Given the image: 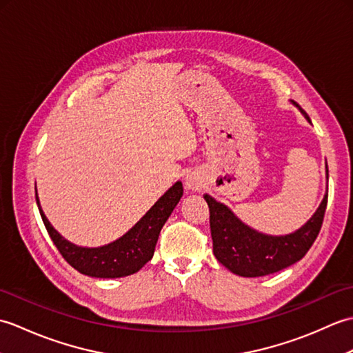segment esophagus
Returning a JSON list of instances; mask_svg holds the SVG:
<instances>
[{"instance_id": "esophagus-1", "label": "esophagus", "mask_w": 353, "mask_h": 353, "mask_svg": "<svg viewBox=\"0 0 353 353\" xmlns=\"http://www.w3.org/2000/svg\"><path fill=\"white\" fill-rule=\"evenodd\" d=\"M185 182H186V186H188V188L199 190L200 183H199V179L196 176H186V181Z\"/></svg>"}]
</instances>
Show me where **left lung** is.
<instances>
[{"mask_svg": "<svg viewBox=\"0 0 353 353\" xmlns=\"http://www.w3.org/2000/svg\"><path fill=\"white\" fill-rule=\"evenodd\" d=\"M302 114L308 118L306 112L302 110ZM205 200L209 206L215 258L232 273L244 277L272 274L301 261L316 241L327 206L326 194L317 212L303 228L285 236H268L245 226L230 209L208 194Z\"/></svg>", "mask_w": 353, "mask_h": 353, "instance_id": "obj_1", "label": "left lung"}]
</instances>
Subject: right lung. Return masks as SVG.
I'll use <instances>...</instances> for the list:
<instances>
[{
  "label": "right lung",
  "mask_w": 353,
  "mask_h": 353,
  "mask_svg": "<svg viewBox=\"0 0 353 353\" xmlns=\"http://www.w3.org/2000/svg\"><path fill=\"white\" fill-rule=\"evenodd\" d=\"M182 196V182H176L125 235L95 249L79 247L66 241L43 215L37 194L36 203L39 206L42 221L50 238L71 267L81 274L92 277H123L137 273L153 258L161 229Z\"/></svg>",
  "instance_id": "obj_1"
}]
</instances>
